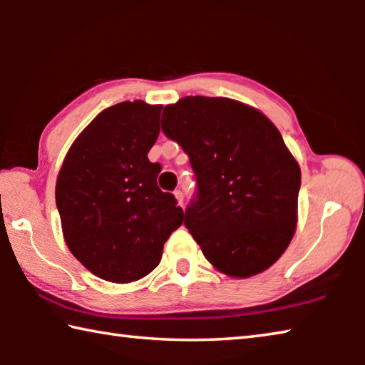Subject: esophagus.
Instances as JSON below:
<instances>
[{"label": "esophagus", "instance_id": "1", "mask_svg": "<svg viewBox=\"0 0 365 365\" xmlns=\"http://www.w3.org/2000/svg\"><path fill=\"white\" fill-rule=\"evenodd\" d=\"M174 195H175V197H177L178 206H182V207H183V193H182V190H177V191H174Z\"/></svg>", "mask_w": 365, "mask_h": 365}]
</instances>
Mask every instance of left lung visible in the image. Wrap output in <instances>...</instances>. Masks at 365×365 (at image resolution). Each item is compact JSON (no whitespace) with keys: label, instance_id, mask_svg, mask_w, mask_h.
I'll list each match as a JSON object with an SVG mask.
<instances>
[{"label":"left lung","instance_id":"8db88e82","mask_svg":"<svg viewBox=\"0 0 365 365\" xmlns=\"http://www.w3.org/2000/svg\"><path fill=\"white\" fill-rule=\"evenodd\" d=\"M163 132L188 154L197 191L185 227L228 277L264 272L292 242L301 170L274 123L230 98L187 96L163 113Z\"/></svg>","mask_w":365,"mask_h":365}]
</instances>
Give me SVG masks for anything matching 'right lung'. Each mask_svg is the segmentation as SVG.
<instances>
[{
  "instance_id": "add662e5",
  "label": "right lung",
  "mask_w": 365,
  "mask_h": 365,
  "mask_svg": "<svg viewBox=\"0 0 365 365\" xmlns=\"http://www.w3.org/2000/svg\"><path fill=\"white\" fill-rule=\"evenodd\" d=\"M160 109L141 100L104 109L59 170L56 206L67 248L103 280L128 283L150 274L183 222L175 196L158 187L160 164L148 159Z\"/></svg>"
}]
</instances>
